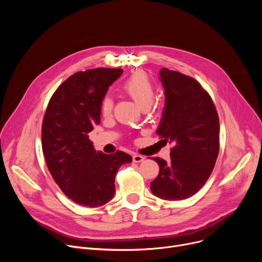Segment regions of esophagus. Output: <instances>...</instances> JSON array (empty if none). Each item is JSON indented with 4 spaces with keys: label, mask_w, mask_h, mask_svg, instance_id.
Here are the masks:
<instances>
[{
    "label": "esophagus",
    "mask_w": 262,
    "mask_h": 262,
    "mask_svg": "<svg viewBox=\"0 0 262 262\" xmlns=\"http://www.w3.org/2000/svg\"><path fill=\"white\" fill-rule=\"evenodd\" d=\"M143 160H144V157L141 156V155H139V154H135V155L133 156V161H134V162H141V161H143Z\"/></svg>",
    "instance_id": "1"
}]
</instances>
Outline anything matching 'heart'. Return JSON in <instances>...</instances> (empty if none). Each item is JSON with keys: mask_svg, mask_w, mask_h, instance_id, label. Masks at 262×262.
I'll return each mask as SVG.
<instances>
[{"mask_svg": "<svg viewBox=\"0 0 262 262\" xmlns=\"http://www.w3.org/2000/svg\"><path fill=\"white\" fill-rule=\"evenodd\" d=\"M122 90L142 109H147L155 99V86L152 79L143 71L133 73L123 82ZM113 109V99L109 95H105L101 101V114L104 117H108L112 115Z\"/></svg>", "mask_w": 262, "mask_h": 262, "instance_id": "heart-1", "label": "heart"}]
</instances>
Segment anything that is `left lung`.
Masks as SVG:
<instances>
[{
  "mask_svg": "<svg viewBox=\"0 0 262 262\" xmlns=\"http://www.w3.org/2000/svg\"><path fill=\"white\" fill-rule=\"evenodd\" d=\"M160 79L166 107L156 133L173 147L168 162L154 157L159 174L150 190L160 199L181 201L195 194L214 168L220 149L219 116L211 96L193 77L163 68Z\"/></svg>",
  "mask_w": 262,
  "mask_h": 262,
  "instance_id": "1",
  "label": "left lung"
}]
</instances>
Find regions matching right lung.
Listing matches in <instances>:
<instances>
[{
  "label": "right lung",
  "instance_id": "right-lung-1",
  "mask_svg": "<svg viewBox=\"0 0 262 262\" xmlns=\"http://www.w3.org/2000/svg\"><path fill=\"white\" fill-rule=\"evenodd\" d=\"M122 69L80 71L56 89L50 99L41 129L48 169L63 193L78 205L99 207L113 199L115 177L132 156L96 152L88 134L101 123V101Z\"/></svg>",
  "mask_w": 262,
  "mask_h": 262
}]
</instances>
